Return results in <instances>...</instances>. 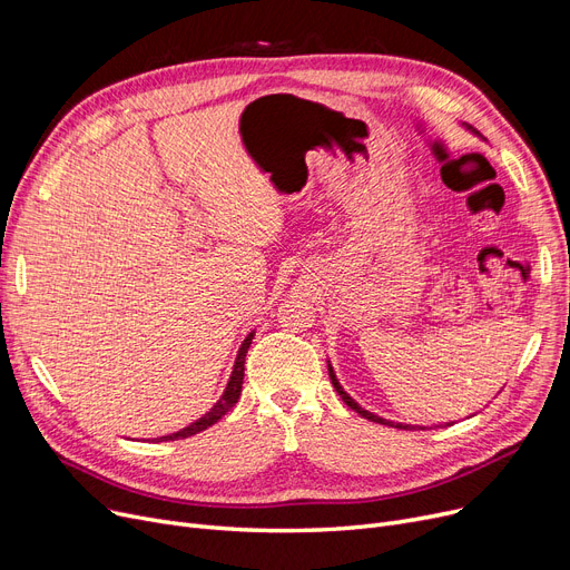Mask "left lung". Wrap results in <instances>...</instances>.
<instances>
[{
    "label": "left lung",
    "instance_id": "1",
    "mask_svg": "<svg viewBox=\"0 0 570 570\" xmlns=\"http://www.w3.org/2000/svg\"><path fill=\"white\" fill-rule=\"evenodd\" d=\"M469 129V127H466ZM327 374H331V381H333V385H335V391L340 393V397H342V402L348 406V409H353L357 415H363V417H367V421H372V423H379V425H387V428H395V430H425L423 425H406V423H395V421H387V417H381V415H376V413H372V411H367L365 406H361L357 404L346 391H344V385L340 383V379H337V374H335V370H333V365H331V361H327ZM445 425H453V423H445Z\"/></svg>",
    "mask_w": 570,
    "mask_h": 570
}]
</instances>
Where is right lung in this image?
Returning a JSON list of instances; mask_svg holds the SVG:
<instances>
[{
	"instance_id": "right-lung-1",
	"label": "right lung",
	"mask_w": 570,
	"mask_h": 570,
	"mask_svg": "<svg viewBox=\"0 0 570 570\" xmlns=\"http://www.w3.org/2000/svg\"><path fill=\"white\" fill-rule=\"evenodd\" d=\"M254 333H256V331H252V333L243 340V344H239L237 355H235V363H233V372H230V376H228V383H226V387H224L222 397L215 402V406L209 409L207 413H203V415L198 417V421H194L191 425L183 428L179 432H173V434L159 436V441H175V439H187V436H194V434H198V432H203V430H207V428H213V425L219 421V417H224V415L235 406V402L239 400V393H243L245 357H247V351H249V346H252Z\"/></svg>"
}]
</instances>
